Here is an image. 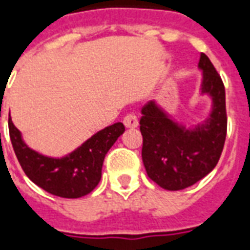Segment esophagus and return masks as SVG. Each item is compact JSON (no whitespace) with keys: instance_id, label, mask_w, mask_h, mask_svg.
<instances>
[{"instance_id":"obj_1","label":"esophagus","mask_w":250,"mask_h":250,"mask_svg":"<svg viewBox=\"0 0 250 250\" xmlns=\"http://www.w3.org/2000/svg\"><path fill=\"white\" fill-rule=\"evenodd\" d=\"M123 123H125L127 128H135L136 125H138V118L134 114L125 115V119H123Z\"/></svg>"}]
</instances>
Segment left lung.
Here are the masks:
<instances>
[{"label": "left lung", "mask_w": 250, "mask_h": 250, "mask_svg": "<svg viewBox=\"0 0 250 250\" xmlns=\"http://www.w3.org/2000/svg\"><path fill=\"white\" fill-rule=\"evenodd\" d=\"M202 92L213 98L210 118L194 130L178 127L152 102L142 108V159L147 175L161 188L177 191L197 184L215 167L228 128L225 87L209 57L201 53Z\"/></svg>", "instance_id": "obj_1"}]
</instances>
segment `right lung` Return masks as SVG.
Here are the masks:
<instances>
[{
  "mask_svg": "<svg viewBox=\"0 0 250 250\" xmlns=\"http://www.w3.org/2000/svg\"><path fill=\"white\" fill-rule=\"evenodd\" d=\"M123 132V123H115L99 131L69 155L55 159L30 150L9 119L12 146L24 173L39 188L62 198H80L98 186L104 157Z\"/></svg>",
  "mask_w": 250,
  "mask_h": 250,
  "instance_id": "add662e5",
  "label": "right lung"
}]
</instances>
